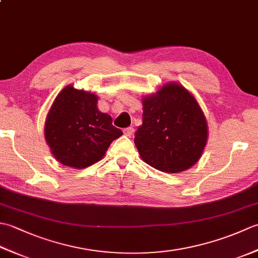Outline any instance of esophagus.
Here are the masks:
<instances>
[{
    "instance_id": "1",
    "label": "esophagus",
    "mask_w": 258,
    "mask_h": 258,
    "mask_svg": "<svg viewBox=\"0 0 258 258\" xmlns=\"http://www.w3.org/2000/svg\"><path fill=\"white\" fill-rule=\"evenodd\" d=\"M123 133L126 136H132L134 133V128L133 127H126L123 130Z\"/></svg>"
}]
</instances>
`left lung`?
Here are the masks:
<instances>
[{
  "mask_svg": "<svg viewBox=\"0 0 258 258\" xmlns=\"http://www.w3.org/2000/svg\"><path fill=\"white\" fill-rule=\"evenodd\" d=\"M143 106V124L134 139L142 160L166 173L193 166L207 141L206 119L194 96L171 83L145 97Z\"/></svg>",
  "mask_w": 258,
  "mask_h": 258,
  "instance_id": "8db88e82",
  "label": "left lung"
}]
</instances>
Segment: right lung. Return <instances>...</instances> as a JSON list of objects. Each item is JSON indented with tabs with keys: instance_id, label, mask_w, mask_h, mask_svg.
Returning <instances> with one entry per match:
<instances>
[{
	"instance_id": "obj_1",
	"label": "right lung",
	"mask_w": 258,
	"mask_h": 258,
	"mask_svg": "<svg viewBox=\"0 0 258 258\" xmlns=\"http://www.w3.org/2000/svg\"><path fill=\"white\" fill-rule=\"evenodd\" d=\"M97 97L67 86L54 100L45 122V140L58 162L84 168L100 161L123 132L97 109Z\"/></svg>"
}]
</instances>
